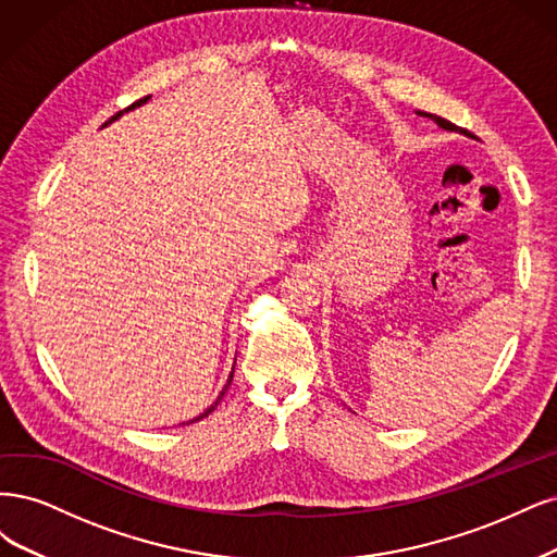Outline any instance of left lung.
Masks as SVG:
<instances>
[{
    "mask_svg": "<svg viewBox=\"0 0 557 557\" xmlns=\"http://www.w3.org/2000/svg\"><path fill=\"white\" fill-rule=\"evenodd\" d=\"M419 115H423V117H430V120H435L442 129H448V132H462V134H468L465 129H458L454 122H448V120H444V117H440V115H433V113H423V111H419Z\"/></svg>",
    "mask_w": 557,
    "mask_h": 557,
    "instance_id": "left-lung-1",
    "label": "left lung"
}]
</instances>
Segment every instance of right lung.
Wrapping results in <instances>:
<instances>
[{
    "label": "right lung",
    "instance_id": "obj_1",
    "mask_svg": "<svg viewBox=\"0 0 557 557\" xmlns=\"http://www.w3.org/2000/svg\"><path fill=\"white\" fill-rule=\"evenodd\" d=\"M148 99H150V97H143V99H138V101H134V103H132V106H129V109H124V111H132V109H136V106H140V103H146V101H148ZM124 111H120V113H115V115H113V117H111V120H109V122H106V124H111V122H113V120H117V117H120V115H122V113H124ZM106 124H103V127H106ZM231 380H233V372H231ZM231 380H228V384H231ZM228 384H226V386H224V391H222V393H220V398H218V400H214V405H210V407H208V409H206V411H203V414H201V417H196V419H191V421H201V419H206V417H208V414H210V411H212V409H214V407H218V403H220V400H222V398H224V393H226V388H228Z\"/></svg>",
    "mask_w": 557,
    "mask_h": 557
}]
</instances>
